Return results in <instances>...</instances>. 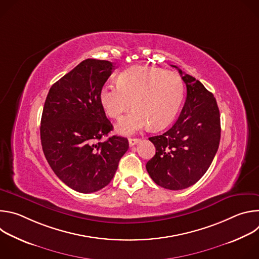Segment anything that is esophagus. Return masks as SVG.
<instances>
[{
  "mask_svg": "<svg viewBox=\"0 0 259 259\" xmlns=\"http://www.w3.org/2000/svg\"><path fill=\"white\" fill-rule=\"evenodd\" d=\"M139 141H140L139 138H129V145L133 146V145L137 144Z\"/></svg>",
  "mask_w": 259,
  "mask_h": 259,
  "instance_id": "obj_1",
  "label": "esophagus"
}]
</instances>
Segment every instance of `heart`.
I'll return each mask as SVG.
<instances>
[{"label":"heart","mask_w":259,"mask_h":259,"mask_svg":"<svg viewBox=\"0 0 259 259\" xmlns=\"http://www.w3.org/2000/svg\"><path fill=\"white\" fill-rule=\"evenodd\" d=\"M184 97L180 76L155 66L135 65L120 73L118 83H105L99 91V102L105 114L121 119L116 129L131 135L151 125L153 129L168 126L176 117Z\"/></svg>","instance_id":"1"}]
</instances>
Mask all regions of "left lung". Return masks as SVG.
I'll list each match as a JSON object with an SVG mask.
<instances>
[{
    "mask_svg": "<svg viewBox=\"0 0 259 259\" xmlns=\"http://www.w3.org/2000/svg\"><path fill=\"white\" fill-rule=\"evenodd\" d=\"M187 85V99L177 121L166 132L149 139L156 155L146 170L158 186L187 189L206 173L220 141V115L216 99L204 85L176 65Z\"/></svg>",
    "mask_w": 259,
    "mask_h": 259,
    "instance_id": "1",
    "label": "left lung"
}]
</instances>
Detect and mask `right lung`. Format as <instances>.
<instances>
[{
    "mask_svg": "<svg viewBox=\"0 0 259 259\" xmlns=\"http://www.w3.org/2000/svg\"><path fill=\"white\" fill-rule=\"evenodd\" d=\"M115 65L88 58L52 85L41 119V142L51 169L79 193L97 192L113 179L128 151V139L113 130L99 102V91Z\"/></svg>",
    "mask_w": 259,
    "mask_h": 259,
    "instance_id": "obj_1",
    "label": "right lung"
}]
</instances>
